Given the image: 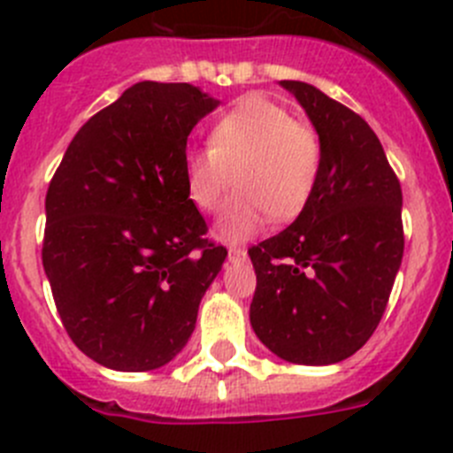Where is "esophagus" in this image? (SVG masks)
Listing matches in <instances>:
<instances>
[{
	"label": "esophagus",
	"instance_id": "34e87169",
	"mask_svg": "<svg viewBox=\"0 0 453 453\" xmlns=\"http://www.w3.org/2000/svg\"><path fill=\"white\" fill-rule=\"evenodd\" d=\"M229 260H231V263H240V260H247V249H244V247H229Z\"/></svg>",
	"mask_w": 453,
	"mask_h": 453
}]
</instances>
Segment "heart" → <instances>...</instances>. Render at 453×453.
I'll return each mask as SVG.
<instances>
[{"label":"heart","mask_w":453,"mask_h":453,"mask_svg":"<svg viewBox=\"0 0 453 453\" xmlns=\"http://www.w3.org/2000/svg\"><path fill=\"white\" fill-rule=\"evenodd\" d=\"M321 141L312 127L298 123L280 103L249 94L219 114L209 145L181 155L184 186L190 204L218 213L238 181L218 222V235L240 242L260 234L267 222H289L310 204L321 175Z\"/></svg>","instance_id":"heart-1"}]
</instances>
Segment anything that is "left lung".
I'll return each mask as SVG.
<instances>
[{
    "mask_svg": "<svg viewBox=\"0 0 453 453\" xmlns=\"http://www.w3.org/2000/svg\"><path fill=\"white\" fill-rule=\"evenodd\" d=\"M321 141L310 204L249 249L260 342L285 362L327 366L355 355L387 310L404 254L402 188L362 116L301 81H280Z\"/></svg>",
    "mask_w": 453,
    "mask_h": 453,
    "instance_id": "1",
    "label": "left lung"
}]
</instances>
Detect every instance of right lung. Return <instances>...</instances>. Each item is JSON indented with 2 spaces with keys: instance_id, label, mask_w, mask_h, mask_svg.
Segmentation results:
<instances>
[{
  "instance_id": "add662e5",
  "label": "right lung",
  "mask_w": 453,
  "mask_h": 453,
  "mask_svg": "<svg viewBox=\"0 0 453 453\" xmlns=\"http://www.w3.org/2000/svg\"><path fill=\"white\" fill-rule=\"evenodd\" d=\"M218 103L188 82H136L78 130L49 184L44 272L66 334L101 366L168 364L222 269L181 170Z\"/></svg>"
}]
</instances>
